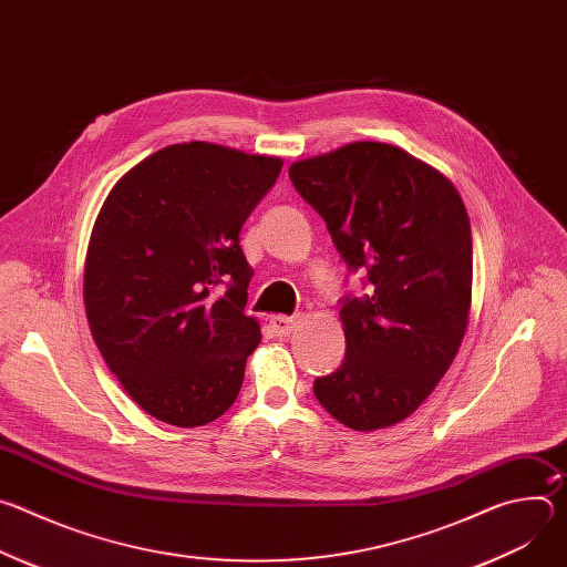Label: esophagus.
<instances>
[{"label": "esophagus", "mask_w": 567, "mask_h": 567, "mask_svg": "<svg viewBox=\"0 0 567 567\" xmlns=\"http://www.w3.org/2000/svg\"><path fill=\"white\" fill-rule=\"evenodd\" d=\"M298 326V318L296 316H271V328L278 337H289L293 332V328Z\"/></svg>", "instance_id": "obj_1"}]
</instances>
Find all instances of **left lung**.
Instances as JSON below:
<instances>
[{
	"instance_id": "left-lung-1",
	"label": "left lung",
	"mask_w": 567,
	"mask_h": 567,
	"mask_svg": "<svg viewBox=\"0 0 567 567\" xmlns=\"http://www.w3.org/2000/svg\"><path fill=\"white\" fill-rule=\"evenodd\" d=\"M289 179L328 224L365 293L341 300L346 359L313 381L334 420L377 431L413 415L453 363L473 282L471 224L455 186L401 147L357 141L296 161Z\"/></svg>"
}]
</instances>
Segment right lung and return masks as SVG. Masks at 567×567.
<instances>
[{"label": "right lung", "instance_id": "add662e5", "mask_svg": "<svg viewBox=\"0 0 567 567\" xmlns=\"http://www.w3.org/2000/svg\"><path fill=\"white\" fill-rule=\"evenodd\" d=\"M282 158L190 141L158 150L110 190L87 247L85 311L125 392L173 426L224 415L260 326L239 230Z\"/></svg>", "mask_w": 567, "mask_h": 567}]
</instances>
